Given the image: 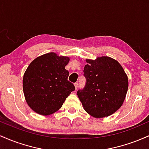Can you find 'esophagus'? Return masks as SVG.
Masks as SVG:
<instances>
[{
	"label": "esophagus",
	"mask_w": 149,
	"mask_h": 149,
	"mask_svg": "<svg viewBox=\"0 0 149 149\" xmlns=\"http://www.w3.org/2000/svg\"><path fill=\"white\" fill-rule=\"evenodd\" d=\"M74 86H75V88H76V90H77V88H78V83H74Z\"/></svg>",
	"instance_id": "1"
}]
</instances>
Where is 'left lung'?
Returning <instances> with one entry per match:
<instances>
[{"instance_id":"obj_1","label":"left lung","mask_w":149,"mask_h":149,"mask_svg":"<svg viewBox=\"0 0 149 149\" xmlns=\"http://www.w3.org/2000/svg\"><path fill=\"white\" fill-rule=\"evenodd\" d=\"M83 90L77 92L85 111L96 118L114 113L123 104L128 89V78L116 59L103 56L86 59Z\"/></svg>"}]
</instances>
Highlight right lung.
<instances>
[{
  "mask_svg": "<svg viewBox=\"0 0 149 149\" xmlns=\"http://www.w3.org/2000/svg\"><path fill=\"white\" fill-rule=\"evenodd\" d=\"M69 60V57L49 52L29 65L23 76L24 95L29 107L38 114L49 116L57 111L75 90L65 69Z\"/></svg>",
  "mask_w": 149,
  "mask_h": 149,
  "instance_id": "right-lung-1",
  "label": "right lung"
}]
</instances>
